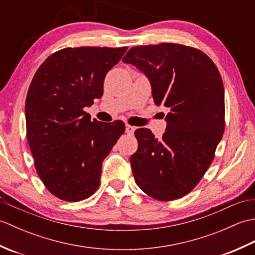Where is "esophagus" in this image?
Here are the masks:
<instances>
[{
    "mask_svg": "<svg viewBox=\"0 0 255 255\" xmlns=\"http://www.w3.org/2000/svg\"><path fill=\"white\" fill-rule=\"evenodd\" d=\"M134 128L133 126H130V125H126V132L128 133V134H132L133 132H134Z\"/></svg>",
    "mask_w": 255,
    "mask_h": 255,
    "instance_id": "34e87169",
    "label": "esophagus"
}]
</instances>
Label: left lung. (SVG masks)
Returning a JSON list of instances; mask_svg holds the SVG:
<instances>
[{
  "label": "left lung",
  "instance_id": "1",
  "mask_svg": "<svg viewBox=\"0 0 255 255\" xmlns=\"http://www.w3.org/2000/svg\"><path fill=\"white\" fill-rule=\"evenodd\" d=\"M123 62L143 72L155 104L171 110L162 139L147 128L134 131V181L158 200L185 196L213 162L225 130V91L218 69L203 51L178 44L133 47Z\"/></svg>",
  "mask_w": 255,
  "mask_h": 255
}]
</instances>
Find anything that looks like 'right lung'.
I'll use <instances>...</instances> for the list:
<instances>
[{"label": "right lung", "instance_id": "add662e5", "mask_svg": "<svg viewBox=\"0 0 255 255\" xmlns=\"http://www.w3.org/2000/svg\"><path fill=\"white\" fill-rule=\"evenodd\" d=\"M127 47L64 48L37 70L26 97L27 140L48 191L67 202L90 197L100 186L102 163L125 124L91 121L83 108L103 95L107 72Z\"/></svg>", "mask_w": 255, "mask_h": 255}]
</instances>
